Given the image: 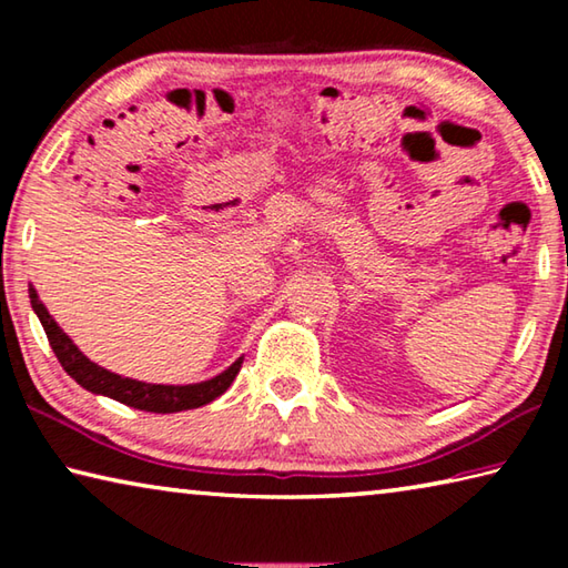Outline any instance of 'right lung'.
Returning a JSON list of instances; mask_svg holds the SVG:
<instances>
[{
  "mask_svg": "<svg viewBox=\"0 0 568 568\" xmlns=\"http://www.w3.org/2000/svg\"><path fill=\"white\" fill-rule=\"evenodd\" d=\"M30 303H32V311L37 313V318L42 323L47 341H50L57 361H60L62 368L67 371V376H72L84 390L98 393V396H108L112 400H120L124 406L148 410V413H178V410L200 408L205 406V403L215 400L217 396H223V393L230 388V383H233L240 373V365H243V358H237L230 368L217 373L215 378L187 383V386H165V383H145V381L124 378V376H118V373L102 368V365L90 361L88 355L77 348L70 335L57 325V321L52 318L50 311H47L32 285H30Z\"/></svg>",
  "mask_w": 568,
  "mask_h": 568,
  "instance_id": "add662e5",
  "label": "right lung"
}]
</instances>
